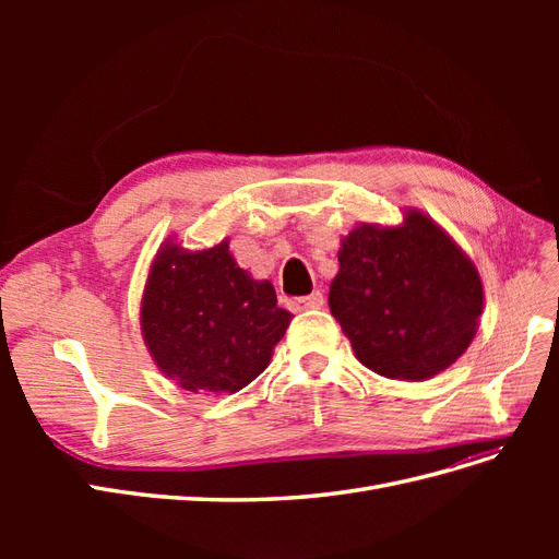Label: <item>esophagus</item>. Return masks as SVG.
<instances>
[{"instance_id": "34e87169", "label": "esophagus", "mask_w": 559, "mask_h": 559, "mask_svg": "<svg viewBox=\"0 0 559 559\" xmlns=\"http://www.w3.org/2000/svg\"><path fill=\"white\" fill-rule=\"evenodd\" d=\"M321 306H324V294L321 292H312L310 296H302V298L294 300L296 310H319Z\"/></svg>"}]
</instances>
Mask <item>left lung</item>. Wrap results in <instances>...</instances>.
I'll list each match as a JSON object with an SVG mask.
<instances>
[{"instance_id": "8db88e82", "label": "left lung", "mask_w": 559, "mask_h": 559, "mask_svg": "<svg viewBox=\"0 0 559 559\" xmlns=\"http://www.w3.org/2000/svg\"><path fill=\"white\" fill-rule=\"evenodd\" d=\"M337 263L329 308L373 373L429 380L476 337L485 310L478 267L421 210L405 207L396 226H354Z\"/></svg>"}]
</instances>
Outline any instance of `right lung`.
<instances>
[{
    "instance_id": "add662e5",
    "label": "right lung",
    "mask_w": 559,
    "mask_h": 559,
    "mask_svg": "<svg viewBox=\"0 0 559 559\" xmlns=\"http://www.w3.org/2000/svg\"><path fill=\"white\" fill-rule=\"evenodd\" d=\"M294 314L277 306L275 286L253 280L224 238L186 249L167 238L148 265L140 329L167 380L193 394H235L257 380Z\"/></svg>"
}]
</instances>
